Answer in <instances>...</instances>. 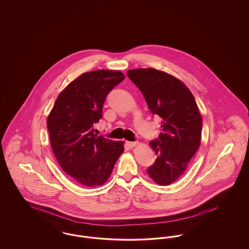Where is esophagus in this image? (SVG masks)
<instances>
[{
    "instance_id": "obj_1",
    "label": "esophagus",
    "mask_w": 249,
    "mask_h": 249,
    "mask_svg": "<svg viewBox=\"0 0 249 249\" xmlns=\"http://www.w3.org/2000/svg\"><path fill=\"white\" fill-rule=\"evenodd\" d=\"M126 144H127L130 148H133V147H135V146L138 144V142H127Z\"/></svg>"
}]
</instances>
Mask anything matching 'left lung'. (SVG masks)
Segmentation results:
<instances>
[{
	"instance_id": "obj_1",
	"label": "left lung",
	"mask_w": 249,
	"mask_h": 249,
	"mask_svg": "<svg viewBox=\"0 0 249 249\" xmlns=\"http://www.w3.org/2000/svg\"><path fill=\"white\" fill-rule=\"evenodd\" d=\"M144 96L150 111L162 119L159 138L149 142L157 160L150 178L160 185L175 182L188 168L201 142L202 118L191 90L175 76L156 69L126 72Z\"/></svg>"
}]
</instances>
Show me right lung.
Here are the masks:
<instances>
[{"mask_svg":"<svg viewBox=\"0 0 249 249\" xmlns=\"http://www.w3.org/2000/svg\"><path fill=\"white\" fill-rule=\"evenodd\" d=\"M124 79L119 71L85 72L60 92L47 119L52 149L59 165L85 187L106 182L124 152L123 142L97 136L93 130L106 97Z\"/></svg>","mask_w":249,"mask_h":249,"instance_id":"1","label":"right lung"}]
</instances>
